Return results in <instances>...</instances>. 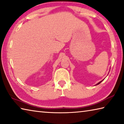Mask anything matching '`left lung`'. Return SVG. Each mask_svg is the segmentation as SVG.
<instances>
[{"label": "left lung", "mask_w": 124, "mask_h": 124, "mask_svg": "<svg viewBox=\"0 0 124 124\" xmlns=\"http://www.w3.org/2000/svg\"><path fill=\"white\" fill-rule=\"evenodd\" d=\"M103 80H104V79H103V80H102V81H100L99 82H98L97 84H96V85H99V84H100V83H101V82H102V81H103Z\"/></svg>", "instance_id": "1"}]
</instances>
